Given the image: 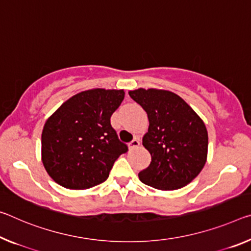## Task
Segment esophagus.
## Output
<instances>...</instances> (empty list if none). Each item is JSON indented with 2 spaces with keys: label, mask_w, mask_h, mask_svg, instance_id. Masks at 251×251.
<instances>
[{
  "label": "esophagus",
  "mask_w": 251,
  "mask_h": 251,
  "mask_svg": "<svg viewBox=\"0 0 251 251\" xmlns=\"http://www.w3.org/2000/svg\"><path fill=\"white\" fill-rule=\"evenodd\" d=\"M141 145V143H140V140H138V138H135V140H133L132 142L129 143L128 144V149L132 151V150H136V149H138V146Z\"/></svg>",
  "instance_id": "34e87169"
}]
</instances>
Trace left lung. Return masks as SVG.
Masks as SVG:
<instances>
[{
	"instance_id": "1",
	"label": "left lung",
	"mask_w": 251,
	"mask_h": 251,
	"mask_svg": "<svg viewBox=\"0 0 251 251\" xmlns=\"http://www.w3.org/2000/svg\"><path fill=\"white\" fill-rule=\"evenodd\" d=\"M128 94L146 111L150 123L143 146L152 160L138 173L140 180L163 191L189 184L203 169L208 156L203 121L172 91L138 88Z\"/></svg>"
}]
</instances>
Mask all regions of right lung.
I'll list each match as a JSON object with an SVG mask.
<instances>
[{"instance_id": "obj_1", "label": "right lung", "mask_w": 251, "mask_h": 251, "mask_svg": "<svg viewBox=\"0 0 251 251\" xmlns=\"http://www.w3.org/2000/svg\"><path fill=\"white\" fill-rule=\"evenodd\" d=\"M124 90L95 88L66 100L47 119L41 157L48 174L59 185L85 190L107 180L115 161L127 152L110 125Z\"/></svg>"}]
</instances>
